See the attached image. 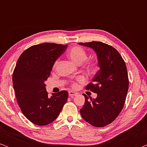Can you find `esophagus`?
I'll list each match as a JSON object with an SVG mask.
<instances>
[{
	"instance_id": "34e87169",
	"label": "esophagus",
	"mask_w": 147,
	"mask_h": 147,
	"mask_svg": "<svg viewBox=\"0 0 147 147\" xmlns=\"http://www.w3.org/2000/svg\"><path fill=\"white\" fill-rule=\"evenodd\" d=\"M76 92H73V91H69V96H70V97H73V96H76Z\"/></svg>"
}]
</instances>
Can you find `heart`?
<instances>
[{
  "instance_id": "obj_1",
  "label": "heart",
  "mask_w": 147,
  "mask_h": 147,
  "mask_svg": "<svg viewBox=\"0 0 147 147\" xmlns=\"http://www.w3.org/2000/svg\"><path fill=\"white\" fill-rule=\"evenodd\" d=\"M67 55L70 59H71L74 62H75L77 64H82L87 59L88 54L86 53V50L82 48L80 46H74L72 47L71 49H69L67 51ZM58 63V60L54 62L53 67L55 68L57 66ZM86 69L88 70L90 73H94L98 70V65L97 61L91 60V61H88L86 63ZM86 82L85 78L82 76L78 77L76 79V81L72 83V86L73 88H77L78 86V84H84Z\"/></svg>"
}]
</instances>
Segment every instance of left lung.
Here are the masks:
<instances>
[{
  "instance_id": "obj_1",
  "label": "left lung",
  "mask_w": 147,
  "mask_h": 147,
  "mask_svg": "<svg viewBox=\"0 0 147 147\" xmlns=\"http://www.w3.org/2000/svg\"><path fill=\"white\" fill-rule=\"evenodd\" d=\"M79 43L94 49L100 67L86 87L98 96L89 100L84 94L86 102L80 114L91 125L104 127L113 122L124 107L129 85L127 68L121 55L112 46L100 41Z\"/></svg>"
}]
</instances>
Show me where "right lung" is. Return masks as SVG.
<instances>
[{"mask_svg":"<svg viewBox=\"0 0 147 147\" xmlns=\"http://www.w3.org/2000/svg\"><path fill=\"white\" fill-rule=\"evenodd\" d=\"M67 47L52 43L38 44L24 51L17 60L13 74L16 98L22 113L36 125L53 122L67 100L66 90L48 97L45 84L54 62Z\"/></svg>","mask_w":147,"mask_h":147,"instance_id":"1","label":"right lung"}]
</instances>
